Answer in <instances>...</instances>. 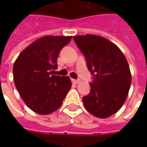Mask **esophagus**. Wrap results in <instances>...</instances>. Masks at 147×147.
Instances as JSON below:
<instances>
[{
	"mask_svg": "<svg viewBox=\"0 0 147 147\" xmlns=\"http://www.w3.org/2000/svg\"><path fill=\"white\" fill-rule=\"evenodd\" d=\"M72 82H74V84H78V83L80 82V80L79 79H72Z\"/></svg>",
	"mask_w": 147,
	"mask_h": 147,
	"instance_id": "obj_1",
	"label": "esophagus"
}]
</instances>
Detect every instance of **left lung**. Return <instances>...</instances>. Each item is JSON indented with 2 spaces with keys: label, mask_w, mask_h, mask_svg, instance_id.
Here are the masks:
<instances>
[{
  "label": "left lung",
  "mask_w": 147,
  "mask_h": 147,
  "mask_svg": "<svg viewBox=\"0 0 147 147\" xmlns=\"http://www.w3.org/2000/svg\"><path fill=\"white\" fill-rule=\"evenodd\" d=\"M73 39L93 75L90 93L82 97L85 108L100 119L113 115L124 103L131 85L127 59L120 49L104 37L87 34Z\"/></svg>",
  "instance_id": "obj_1"
}]
</instances>
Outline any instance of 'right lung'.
Here are the masks:
<instances>
[{"mask_svg": "<svg viewBox=\"0 0 147 147\" xmlns=\"http://www.w3.org/2000/svg\"><path fill=\"white\" fill-rule=\"evenodd\" d=\"M71 37L46 36L24 50L15 60L13 76L15 87L28 107L39 115L58 110L71 88L67 76L53 75L59 51Z\"/></svg>", "mask_w": 147, "mask_h": 147, "instance_id": "right-lung-1", "label": "right lung"}]
</instances>
